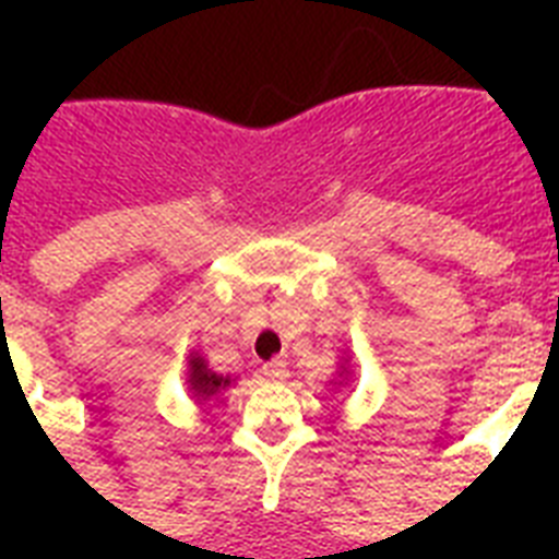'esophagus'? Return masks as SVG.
<instances>
[{
  "label": "esophagus",
  "instance_id": "obj_1",
  "mask_svg": "<svg viewBox=\"0 0 559 559\" xmlns=\"http://www.w3.org/2000/svg\"><path fill=\"white\" fill-rule=\"evenodd\" d=\"M261 373L270 382H284L289 377V368H287V362H281V359H275V362H266V366L261 368Z\"/></svg>",
  "mask_w": 559,
  "mask_h": 559
}]
</instances>
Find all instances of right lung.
I'll return each instance as SVG.
<instances>
[{
	"label": "right lung",
	"mask_w": 559,
	"mask_h": 559,
	"mask_svg": "<svg viewBox=\"0 0 559 559\" xmlns=\"http://www.w3.org/2000/svg\"><path fill=\"white\" fill-rule=\"evenodd\" d=\"M226 385H228V377L211 373L200 357L191 359V389L197 391L200 397H211V394H217V391L226 389Z\"/></svg>",
	"instance_id": "1"
}]
</instances>
